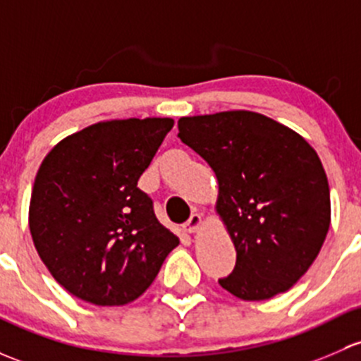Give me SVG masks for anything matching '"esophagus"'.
I'll use <instances>...</instances> for the list:
<instances>
[{"mask_svg": "<svg viewBox=\"0 0 361 361\" xmlns=\"http://www.w3.org/2000/svg\"><path fill=\"white\" fill-rule=\"evenodd\" d=\"M200 226H202V218H200V214L193 212L190 219L183 225V231L185 233H195V231L200 230Z\"/></svg>", "mask_w": 361, "mask_h": 361, "instance_id": "1", "label": "esophagus"}]
</instances>
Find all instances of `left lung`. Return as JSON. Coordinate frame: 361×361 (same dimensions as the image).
<instances>
[{"label":"left lung","instance_id":"obj_1","mask_svg":"<svg viewBox=\"0 0 361 361\" xmlns=\"http://www.w3.org/2000/svg\"><path fill=\"white\" fill-rule=\"evenodd\" d=\"M178 130L218 178L216 211L237 250L219 286L244 301L289 290L331 226V190L317 152L290 128L250 111L181 117Z\"/></svg>","mask_w":361,"mask_h":361}]
</instances>
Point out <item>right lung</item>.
I'll return each instance as SVG.
<instances>
[{
  "label": "right lung",
  "mask_w": 361,
  "mask_h": 361,
  "mask_svg": "<svg viewBox=\"0 0 361 361\" xmlns=\"http://www.w3.org/2000/svg\"><path fill=\"white\" fill-rule=\"evenodd\" d=\"M173 124L169 117L91 124L41 162L30 235L53 279L75 298L97 306L135 301L180 244L136 187Z\"/></svg>",
  "instance_id": "1"
}]
</instances>
